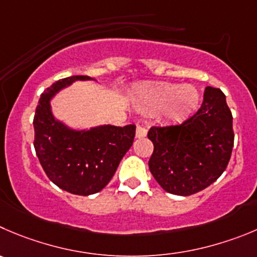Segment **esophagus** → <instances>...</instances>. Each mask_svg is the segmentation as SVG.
Returning a JSON list of instances; mask_svg holds the SVG:
<instances>
[{
    "label": "esophagus",
    "mask_w": 257,
    "mask_h": 257,
    "mask_svg": "<svg viewBox=\"0 0 257 257\" xmlns=\"http://www.w3.org/2000/svg\"><path fill=\"white\" fill-rule=\"evenodd\" d=\"M146 134H148V131H146L145 127L140 126V124H138V126H136V138L143 139V138H145Z\"/></svg>",
    "instance_id": "obj_1"
}]
</instances>
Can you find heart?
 I'll use <instances>...</instances> for the list:
<instances>
[{
  "mask_svg": "<svg viewBox=\"0 0 257 257\" xmlns=\"http://www.w3.org/2000/svg\"><path fill=\"white\" fill-rule=\"evenodd\" d=\"M199 94L190 85L159 83L146 88L139 97V106L145 112H159L168 107L172 118H182L197 107Z\"/></svg>",
  "mask_w": 257,
  "mask_h": 257,
  "instance_id": "obj_1",
  "label": "heart"
}]
</instances>
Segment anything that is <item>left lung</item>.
<instances>
[{
  "label": "left lung",
  "instance_id": "left-lung-1",
  "mask_svg": "<svg viewBox=\"0 0 257 257\" xmlns=\"http://www.w3.org/2000/svg\"><path fill=\"white\" fill-rule=\"evenodd\" d=\"M149 169L168 193L190 195L206 189L226 170L233 148L232 113L219 88L207 87L203 103L179 124L153 126Z\"/></svg>",
  "mask_w": 257,
  "mask_h": 257
}]
</instances>
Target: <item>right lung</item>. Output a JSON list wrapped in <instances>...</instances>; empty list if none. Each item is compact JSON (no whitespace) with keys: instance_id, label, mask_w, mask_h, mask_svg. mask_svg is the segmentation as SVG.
Returning a JSON list of instances; mask_svg holds the SVG:
<instances>
[{"instance_id":"obj_1","label":"right lung","mask_w":257,"mask_h":257,"mask_svg":"<svg viewBox=\"0 0 257 257\" xmlns=\"http://www.w3.org/2000/svg\"><path fill=\"white\" fill-rule=\"evenodd\" d=\"M87 75H73L53 83L41 93L34 116V148L49 179L62 189L89 195L103 189L116 173L119 161L131 148L135 124L101 126L89 131H72L55 121L51 97L60 88Z\"/></svg>"}]
</instances>
